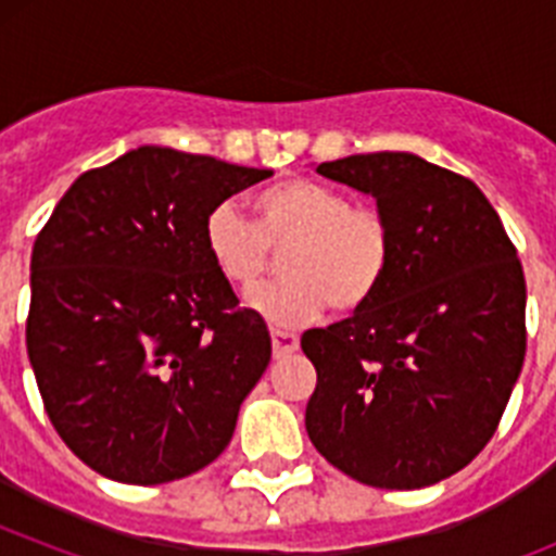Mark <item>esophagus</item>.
I'll return each mask as SVG.
<instances>
[{"label":"esophagus","instance_id":"1","mask_svg":"<svg viewBox=\"0 0 556 556\" xmlns=\"http://www.w3.org/2000/svg\"><path fill=\"white\" fill-rule=\"evenodd\" d=\"M298 345H301L298 333L278 331V328H273V353H275V358H281V356H287V353L298 351Z\"/></svg>","mask_w":556,"mask_h":556}]
</instances>
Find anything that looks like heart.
<instances>
[{
  "label": "heart",
  "mask_w": 556,
  "mask_h": 556,
  "mask_svg": "<svg viewBox=\"0 0 556 556\" xmlns=\"http://www.w3.org/2000/svg\"><path fill=\"white\" fill-rule=\"evenodd\" d=\"M205 250L225 283L250 294L283 253L287 281L255 294L253 306L275 326L320 317L326 306L348 314L367 306L384 283L395 233L384 208L351 203L337 186L289 178L253 198V219L219 203L203 225Z\"/></svg>",
  "instance_id": "1"
}]
</instances>
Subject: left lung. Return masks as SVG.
Returning <instances> with one entry per match:
<instances>
[{
  "mask_svg": "<svg viewBox=\"0 0 556 556\" xmlns=\"http://www.w3.org/2000/svg\"><path fill=\"white\" fill-rule=\"evenodd\" d=\"M317 172L372 194L395 250L367 306L301 337L317 370L308 440L362 484L429 488L490 443L523 367L518 250L473 180L420 155L367 152Z\"/></svg>",
  "mask_w": 556,
  "mask_h": 556,
  "instance_id": "1",
  "label": "left lung"
}]
</instances>
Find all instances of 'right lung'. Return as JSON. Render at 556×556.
I'll use <instances>...</instances> for the list:
<instances>
[{"label": "right lung", "instance_id": "add662e5", "mask_svg": "<svg viewBox=\"0 0 556 556\" xmlns=\"http://www.w3.org/2000/svg\"><path fill=\"white\" fill-rule=\"evenodd\" d=\"M269 175L139 147L83 172L38 233L27 356L49 420L97 473L164 484L228 448L273 342L211 264L203 225Z\"/></svg>", "mask_w": 556, "mask_h": 556}]
</instances>
